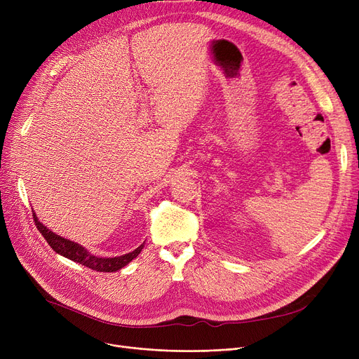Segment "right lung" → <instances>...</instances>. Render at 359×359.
I'll return each mask as SVG.
<instances>
[{"instance_id": "right-lung-1", "label": "right lung", "mask_w": 359, "mask_h": 359, "mask_svg": "<svg viewBox=\"0 0 359 359\" xmlns=\"http://www.w3.org/2000/svg\"><path fill=\"white\" fill-rule=\"evenodd\" d=\"M33 218H34V224L37 230L42 233V236L45 237V240L48 241L49 246L64 257L72 260V262H77L80 265H84L88 269L93 271H97V272H116L119 269H122L123 266H126L128 263L135 259L141 250L144 249V244L138 246L134 252H129L126 255L122 256H116V257H100L90 253L86 248H83L81 244L71 241L68 238H64L61 236H58L56 233L50 231L46 225H43L37 215L33 212Z\"/></svg>"}]
</instances>
